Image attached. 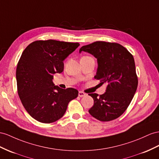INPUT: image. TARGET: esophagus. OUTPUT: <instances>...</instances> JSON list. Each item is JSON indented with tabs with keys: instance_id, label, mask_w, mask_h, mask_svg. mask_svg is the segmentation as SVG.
Here are the masks:
<instances>
[{
	"instance_id": "1",
	"label": "esophagus",
	"mask_w": 159,
	"mask_h": 159,
	"mask_svg": "<svg viewBox=\"0 0 159 159\" xmlns=\"http://www.w3.org/2000/svg\"><path fill=\"white\" fill-rule=\"evenodd\" d=\"M79 96L80 97H84V96H86V93H84L83 92V91H79Z\"/></svg>"
}]
</instances>
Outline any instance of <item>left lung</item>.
<instances>
[{"label": "left lung", "instance_id": "left-lung-1", "mask_svg": "<svg viewBox=\"0 0 159 159\" xmlns=\"http://www.w3.org/2000/svg\"><path fill=\"white\" fill-rule=\"evenodd\" d=\"M97 60L95 79L107 83L105 93L89 94L94 105L89 112L101 121H109L124 113L133 99L138 87V77L133 56L117 43L95 42L80 48Z\"/></svg>", "mask_w": 159, "mask_h": 159}]
</instances>
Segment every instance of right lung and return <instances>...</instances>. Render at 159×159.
<instances>
[{"instance_id":"1","label":"right lung","mask_w":159,"mask_h":159,"mask_svg":"<svg viewBox=\"0 0 159 159\" xmlns=\"http://www.w3.org/2000/svg\"><path fill=\"white\" fill-rule=\"evenodd\" d=\"M79 43L53 39L35 41L23 52L16 70L17 92L28 113L37 121L53 123L62 117L68 104L76 98L75 89H61L53 83L56 73L64 70L63 61Z\"/></svg>"}]
</instances>
